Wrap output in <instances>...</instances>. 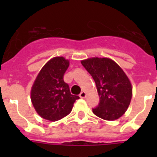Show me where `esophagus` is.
<instances>
[{"mask_svg":"<svg viewBox=\"0 0 157 157\" xmlns=\"http://www.w3.org/2000/svg\"><path fill=\"white\" fill-rule=\"evenodd\" d=\"M80 98H85L86 97V92H85V91H82V92H81V94H80Z\"/></svg>","mask_w":157,"mask_h":157,"instance_id":"34e87169","label":"esophagus"}]
</instances>
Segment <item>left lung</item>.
<instances>
[{
  "mask_svg": "<svg viewBox=\"0 0 157 157\" xmlns=\"http://www.w3.org/2000/svg\"><path fill=\"white\" fill-rule=\"evenodd\" d=\"M81 64L95 82L100 102L94 114L106 121H115L128 109L132 98V85L123 69L109 58H90Z\"/></svg>",
  "mask_w": 157,
  "mask_h": 157,
  "instance_id": "1",
  "label": "left lung"
}]
</instances>
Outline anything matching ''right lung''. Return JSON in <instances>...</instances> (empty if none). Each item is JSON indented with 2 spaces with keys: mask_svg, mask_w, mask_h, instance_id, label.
<instances>
[{
  "mask_svg": "<svg viewBox=\"0 0 157 157\" xmlns=\"http://www.w3.org/2000/svg\"><path fill=\"white\" fill-rule=\"evenodd\" d=\"M69 60L63 57L50 59L40 69L31 89V100L36 112L43 119L56 121L71 112L79 96L70 93L63 76Z\"/></svg>",
  "mask_w": 157,
  "mask_h": 157,
  "instance_id": "add662e5",
  "label": "right lung"
}]
</instances>
